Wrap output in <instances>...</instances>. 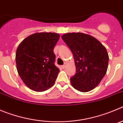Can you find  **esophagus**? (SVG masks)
Masks as SVG:
<instances>
[{
  "mask_svg": "<svg viewBox=\"0 0 123 123\" xmlns=\"http://www.w3.org/2000/svg\"><path fill=\"white\" fill-rule=\"evenodd\" d=\"M62 67L63 68H65V67H66V64H64V65H63L62 66Z\"/></svg>",
  "mask_w": 123,
  "mask_h": 123,
  "instance_id": "esophagus-1",
  "label": "esophagus"
}]
</instances>
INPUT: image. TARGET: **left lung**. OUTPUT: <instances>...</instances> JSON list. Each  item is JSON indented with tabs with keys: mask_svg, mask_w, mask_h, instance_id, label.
<instances>
[{
	"mask_svg": "<svg viewBox=\"0 0 123 123\" xmlns=\"http://www.w3.org/2000/svg\"><path fill=\"white\" fill-rule=\"evenodd\" d=\"M62 39L74 57L76 70L70 78L72 86L81 92L90 91L107 72L109 55L106 49L98 40L85 33H66Z\"/></svg>",
	"mask_w": 123,
	"mask_h": 123,
	"instance_id": "8db88e82",
	"label": "left lung"
}]
</instances>
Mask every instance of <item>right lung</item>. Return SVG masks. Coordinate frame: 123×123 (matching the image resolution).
<instances>
[{"instance_id":"add662e5","label":"right lung","mask_w":123,"mask_h":123,"mask_svg":"<svg viewBox=\"0 0 123 123\" xmlns=\"http://www.w3.org/2000/svg\"><path fill=\"white\" fill-rule=\"evenodd\" d=\"M59 39L55 33H37L29 36L18 46L17 70L25 84L31 90L43 92L51 88L59 69L55 65L54 48Z\"/></svg>"}]
</instances>
